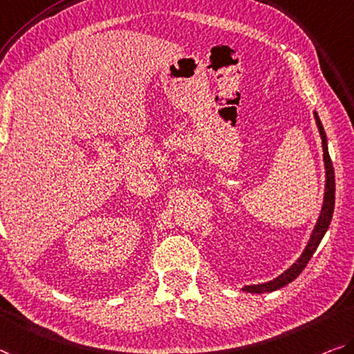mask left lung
Returning <instances> with one entry per match:
<instances>
[{"label": "left lung", "mask_w": 354, "mask_h": 354, "mask_svg": "<svg viewBox=\"0 0 354 354\" xmlns=\"http://www.w3.org/2000/svg\"><path fill=\"white\" fill-rule=\"evenodd\" d=\"M315 115V122H317L318 131H319V138H322V147H323V161H324V174H326V182H324V198H323V205H322V212H319V216L317 220V225L313 226V231L310 234V239L307 242L306 248L301 253V257L296 259V263H292L290 268H288L283 274H280L279 277H275L274 280L264 281V283H257V285H245L242 288V291L245 292H257V295H261V292H270L275 290H280L285 285L291 283L292 280L297 279L299 274L306 268L310 258L313 257V253L317 252V248L322 242V239L324 237L326 231L330 225V220H333V214H334V204H335V177H334V167H333V161H330L329 151H328V139H326V133L324 128L322 124V120H319L318 113L313 112Z\"/></svg>", "instance_id": "obj_1"}]
</instances>
